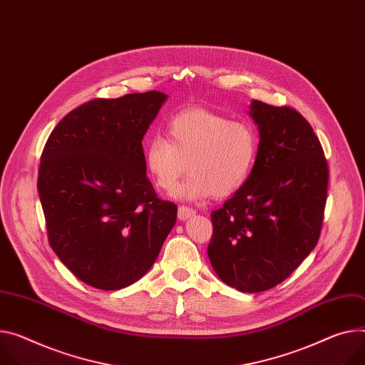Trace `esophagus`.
Returning <instances> with one entry per match:
<instances>
[{
    "mask_svg": "<svg viewBox=\"0 0 365 365\" xmlns=\"http://www.w3.org/2000/svg\"><path fill=\"white\" fill-rule=\"evenodd\" d=\"M195 215V210L188 207V206H180L178 209V219L180 220H187Z\"/></svg>",
    "mask_w": 365,
    "mask_h": 365,
    "instance_id": "34e87169",
    "label": "esophagus"
}]
</instances>
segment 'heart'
I'll return each instance as SVG.
<instances>
[{
    "instance_id": "obj_1",
    "label": "heart",
    "mask_w": 365,
    "mask_h": 365,
    "mask_svg": "<svg viewBox=\"0 0 365 365\" xmlns=\"http://www.w3.org/2000/svg\"><path fill=\"white\" fill-rule=\"evenodd\" d=\"M166 138L153 135L145 148V163L155 184L173 191L182 175H191L175 191L185 200L223 199L237 192L255 170L259 153L256 130L244 121L206 108L175 112L165 124Z\"/></svg>"
}]
</instances>
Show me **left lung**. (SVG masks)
Masks as SVG:
<instances>
[{"label": "left lung", "instance_id": "obj_1", "mask_svg": "<svg viewBox=\"0 0 365 365\" xmlns=\"http://www.w3.org/2000/svg\"><path fill=\"white\" fill-rule=\"evenodd\" d=\"M259 153L248 181L212 212L207 256L241 292L267 291L314 250L327 192V162L312 125L292 108L251 101Z\"/></svg>", "mask_w": 365, "mask_h": 365}]
</instances>
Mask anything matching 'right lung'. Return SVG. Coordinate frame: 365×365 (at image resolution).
Returning <instances> with one entry per match:
<instances>
[{
  "mask_svg": "<svg viewBox=\"0 0 365 365\" xmlns=\"http://www.w3.org/2000/svg\"><path fill=\"white\" fill-rule=\"evenodd\" d=\"M166 98L150 91L91 101L43 148L38 191L49 244L93 288L121 289L146 274L175 225L178 209L158 199L142 146Z\"/></svg>",
  "mask_w": 365,
  "mask_h": 365,
  "instance_id": "right-lung-1",
  "label": "right lung"
}]
</instances>
